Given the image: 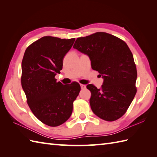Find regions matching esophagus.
Segmentation results:
<instances>
[{
  "instance_id": "34e87169",
  "label": "esophagus",
  "mask_w": 157,
  "mask_h": 157,
  "mask_svg": "<svg viewBox=\"0 0 157 157\" xmlns=\"http://www.w3.org/2000/svg\"><path fill=\"white\" fill-rule=\"evenodd\" d=\"M80 86H81V89H82V90L85 89L86 87V86L85 85H84V84H80Z\"/></svg>"
}]
</instances>
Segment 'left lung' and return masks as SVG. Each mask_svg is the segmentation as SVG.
<instances>
[{
	"label": "left lung",
	"instance_id": "1",
	"mask_svg": "<svg viewBox=\"0 0 157 157\" xmlns=\"http://www.w3.org/2000/svg\"><path fill=\"white\" fill-rule=\"evenodd\" d=\"M73 48L88 55L92 69L104 79L99 89L86 87L91 92L92 111L106 121H113L125 114L137 92V69L134 56L126 43L106 32L79 37Z\"/></svg>",
	"mask_w": 157,
	"mask_h": 157
}]
</instances>
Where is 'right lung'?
I'll list each match as a JSON object with an SVG mask.
<instances>
[{
	"label": "right lung",
	"mask_w": 157,
	"mask_h": 157,
	"mask_svg": "<svg viewBox=\"0 0 157 157\" xmlns=\"http://www.w3.org/2000/svg\"><path fill=\"white\" fill-rule=\"evenodd\" d=\"M75 40L44 36L29 45L23 55L21 81L28 105L36 117L48 126H59L70 117L81 90L78 83L63 85L55 79Z\"/></svg>",
	"instance_id": "1"
}]
</instances>
